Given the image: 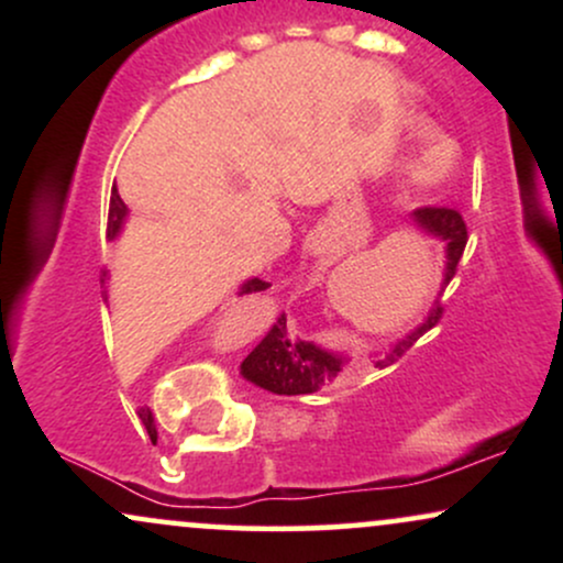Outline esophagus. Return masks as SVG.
<instances>
[{
	"label": "esophagus",
	"mask_w": 563,
	"mask_h": 563,
	"mask_svg": "<svg viewBox=\"0 0 563 563\" xmlns=\"http://www.w3.org/2000/svg\"><path fill=\"white\" fill-rule=\"evenodd\" d=\"M312 254H314V256H320V254H325V245H320V243H314V245H312Z\"/></svg>",
	"instance_id": "esophagus-1"
}]
</instances>
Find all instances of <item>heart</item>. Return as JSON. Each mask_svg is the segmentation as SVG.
<instances>
[{
  "label": "heart",
  "instance_id": "1",
  "mask_svg": "<svg viewBox=\"0 0 563 563\" xmlns=\"http://www.w3.org/2000/svg\"><path fill=\"white\" fill-rule=\"evenodd\" d=\"M450 169V161L444 156V147L437 145V142H429L423 145L416 156L407 164V183L416 187H431L442 183L444 174Z\"/></svg>",
  "mask_w": 563,
  "mask_h": 563
}]
</instances>
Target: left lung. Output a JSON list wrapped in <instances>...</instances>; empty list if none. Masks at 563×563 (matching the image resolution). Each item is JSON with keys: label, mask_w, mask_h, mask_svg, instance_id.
<instances>
[{"label": "left lung", "mask_w": 563, "mask_h": 563, "mask_svg": "<svg viewBox=\"0 0 563 563\" xmlns=\"http://www.w3.org/2000/svg\"><path fill=\"white\" fill-rule=\"evenodd\" d=\"M410 222L418 230H423L426 235L437 238L444 243V277H442V290L448 288V283L455 277L457 262H461L463 249H466L468 232L463 217L455 209H434V206H426V209L412 211ZM442 318V303L439 299L434 307L429 309L426 320L416 331H410L402 339H397L386 349L384 354L376 360V367H384L394 363L397 357L416 344L426 331L437 325ZM349 363V354L344 352H331V349H322L312 341L290 339L286 328V314H280L269 333L256 344L254 352L241 363V376L251 384L262 386V389L273 394H312L320 391L322 386L333 384L335 376L344 371Z\"/></svg>", "instance_id": "left-lung-1"}]
</instances>
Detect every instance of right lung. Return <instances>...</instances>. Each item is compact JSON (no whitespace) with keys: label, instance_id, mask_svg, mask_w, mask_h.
<instances>
[{"label":"right lung","instance_id":"obj_1","mask_svg":"<svg viewBox=\"0 0 563 563\" xmlns=\"http://www.w3.org/2000/svg\"><path fill=\"white\" fill-rule=\"evenodd\" d=\"M126 214H129L126 203H124V200H121L119 190H115V187H113V192H111V211H108V241H115V238H119V232L124 230ZM264 288H269V283L260 280V277H251V280H245L243 286H241V290H238V296L256 294V290H264ZM140 418H142V423H145V426L153 423L151 410H140Z\"/></svg>","mask_w":563,"mask_h":563}]
</instances>
